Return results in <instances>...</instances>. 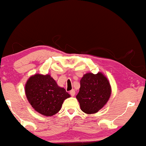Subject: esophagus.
Here are the masks:
<instances>
[{
    "mask_svg": "<svg viewBox=\"0 0 146 146\" xmlns=\"http://www.w3.org/2000/svg\"><path fill=\"white\" fill-rule=\"evenodd\" d=\"M70 95H71L72 96H74L75 95L76 92H75L74 90V89H72V90H71V91H70Z\"/></svg>",
    "mask_w": 146,
    "mask_h": 146,
    "instance_id": "1",
    "label": "esophagus"
}]
</instances>
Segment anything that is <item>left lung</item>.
I'll list each match as a JSON object with an SVG mask.
<instances>
[{"instance_id":"left-lung-1","label":"left lung","mask_w":146,"mask_h":146,"mask_svg":"<svg viewBox=\"0 0 146 146\" xmlns=\"http://www.w3.org/2000/svg\"><path fill=\"white\" fill-rule=\"evenodd\" d=\"M111 92L109 81L101 72L87 73L80 80V91L76 98L83 111L95 113L106 104Z\"/></svg>"}]
</instances>
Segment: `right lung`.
Instances as JSON below:
<instances>
[{
    "instance_id": "obj_1",
    "label": "right lung",
    "mask_w": 146,
    "mask_h": 146,
    "mask_svg": "<svg viewBox=\"0 0 146 146\" xmlns=\"http://www.w3.org/2000/svg\"><path fill=\"white\" fill-rule=\"evenodd\" d=\"M29 102L36 111L46 116H52L59 111L64 100L70 95L58 86L50 75L36 74L31 76L25 87Z\"/></svg>"
}]
</instances>
